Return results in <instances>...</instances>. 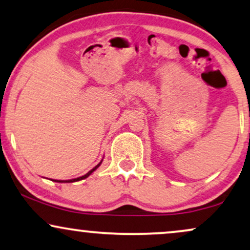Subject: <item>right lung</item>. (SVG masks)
Returning a JSON list of instances; mask_svg holds the SVG:
<instances>
[{"label": "right lung", "instance_id": "obj_1", "mask_svg": "<svg viewBox=\"0 0 250 250\" xmlns=\"http://www.w3.org/2000/svg\"><path fill=\"white\" fill-rule=\"evenodd\" d=\"M100 164H102V162H100L99 164H98V165H97L96 167H94V168H92V169H91V170H90V172H87V173H86V174H85V175H83V176H80V178H77V179H72V180H65V181H64V180H55V182H75V181H80V180H84V179H86V178H87V176H88V175H90V174H91V173H92V172H93V170H96V169L98 168V167H99V166H100ZM53 181H54V180H53Z\"/></svg>", "mask_w": 250, "mask_h": 250}]
</instances>
